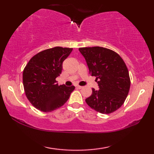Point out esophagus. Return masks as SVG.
Wrapping results in <instances>:
<instances>
[{
  "instance_id": "obj_1",
  "label": "esophagus",
  "mask_w": 154,
  "mask_h": 154,
  "mask_svg": "<svg viewBox=\"0 0 154 154\" xmlns=\"http://www.w3.org/2000/svg\"><path fill=\"white\" fill-rule=\"evenodd\" d=\"M77 88H78V89H82V88H83V87L81 86V85H77Z\"/></svg>"
}]
</instances>
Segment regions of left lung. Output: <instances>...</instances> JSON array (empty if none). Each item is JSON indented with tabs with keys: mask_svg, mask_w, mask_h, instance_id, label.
<instances>
[{
	"mask_svg": "<svg viewBox=\"0 0 154 154\" xmlns=\"http://www.w3.org/2000/svg\"><path fill=\"white\" fill-rule=\"evenodd\" d=\"M86 61L90 74L96 77L99 90L85 99L91 108L109 114L120 107L128 94L130 79L128 70L116 52L102 47L79 49Z\"/></svg>",
	"mask_w": 154,
	"mask_h": 154,
	"instance_id": "left-lung-1",
	"label": "left lung"
}]
</instances>
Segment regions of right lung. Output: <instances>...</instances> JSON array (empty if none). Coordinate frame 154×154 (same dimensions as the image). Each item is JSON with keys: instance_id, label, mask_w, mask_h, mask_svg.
Wrapping results in <instances>:
<instances>
[{"instance_id": "1", "label": "right lung", "mask_w": 154, "mask_h": 154, "mask_svg": "<svg viewBox=\"0 0 154 154\" xmlns=\"http://www.w3.org/2000/svg\"><path fill=\"white\" fill-rule=\"evenodd\" d=\"M72 48H55L36 54L23 71V85L28 100L36 109L51 112L61 107L75 90L72 85H58L56 77L62 72V63Z\"/></svg>"}]
</instances>
